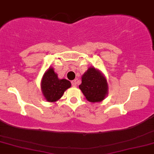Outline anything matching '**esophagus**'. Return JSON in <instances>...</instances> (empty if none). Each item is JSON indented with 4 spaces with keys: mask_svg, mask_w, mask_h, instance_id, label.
I'll return each mask as SVG.
<instances>
[{
    "mask_svg": "<svg viewBox=\"0 0 154 154\" xmlns=\"http://www.w3.org/2000/svg\"><path fill=\"white\" fill-rule=\"evenodd\" d=\"M71 83H72V86H76L77 85V81L76 80V79H75V80H72Z\"/></svg>",
    "mask_w": 154,
    "mask_h": 154,
    "instance_id": "obj_1",
    "label": "esophagus"
}]
</instances>
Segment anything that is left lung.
<instances>
[{"mask_svg": "<svg viewBox=\"0 0 154 154\" xmlns=\"http://www.w3.org/2000/svg\"><path fill=\"white\" fill-rule=\"evenodd\" d=\"M79 89L88 101L100 102L108 94V83L106 77L95 67H90L82 76Z\"/></svg>", "mask_w": 154, "mask_h": 154, "instance_id": "8db88e82", "label": "left lung"}]
</instances>
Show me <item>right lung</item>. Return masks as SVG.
<instances>
[{
  "label": "right lung",
  "instance_id": "1",
  "mask_svg": "<svg viewBox=\"0 0 154 154\" xmlns=\"http://www.w3.org/2000/svg\"><path fill=\"white\" fill-rule=\"evenodd\" d=\"M70 87L71 82L66 79H59L52 67L45 72L41 80L42 93L48 102L57 101Z\"/></svg>",
  "mask_w": 154,
  "mask_h": 154
}]
</instances>
